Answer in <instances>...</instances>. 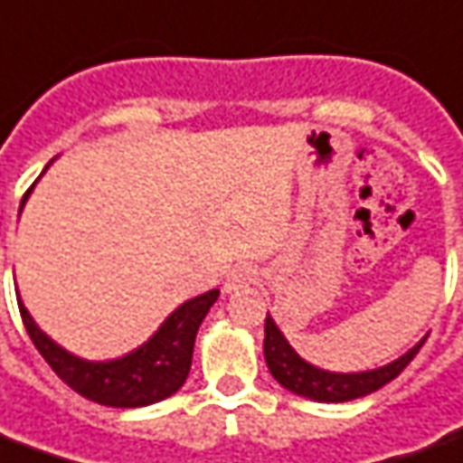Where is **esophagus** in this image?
Segmentation results:
<instances>
[{"mask_svg": "<svg viewBox=\"0 0 463 463\" xmlns=\"http://www.w3.org/2000/svg\"><path fill=\"white\" fill-rule=\"evenodd\" d=\"M257 282V269L250 267V264H239V267H232L226 272L224 279V292H234V289H241V287H250Z\"/></svg>", "mask_w": 463, "mask_h": 463, "instance_id": "esophagus-1", "label": "esophagus"}]
</instances>
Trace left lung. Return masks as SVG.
Returning <instances> with one entry per match:
<instances>
[{
  "instance_id": "left-lung-1",
  "label": "left lung",
  "mask_w": 463,
  "mask_h": 463,
  "mask_svg": "<svg viewBox=\"0 0 463 463\" xmlns=\"http://www.w3.org/2000/svg\"><path fill=\"white\" fill-rule=\"evenodd\" d=\"M429 335H423L416 345L411 347L408 353H403L401 358L388 363L383 368H375V371H360V373H333L323 371L317 365H312L305 358H299L298 350L287 343V337L282 330L277 327L269 312H267V320H264V360H267V368L274 375V381L298 393L302 398H310L317 403H345L353 398H363L383 388L385 383H391L401 371L406 368L411 360L416 358V353L420 345L426 343Z\"/></svg>"
}]
</instances>
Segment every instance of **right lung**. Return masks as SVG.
Here are the masks:
<instances>
[{
  "label": "right lung",
  "instance_id": "add662e5",
  "mask_svg": "<svg viewBox=\"0 0 463 463\" xmlns=\"http://www.w3.org/2000/svg\"><path fill=\"white\" fill-rule=\"evenodd\" d=\"M216 298L219 289H209L199 298L186 299L165 317L161 327L143 345L116 360L78 358L40 330V325L32 320L22 299L19 312L32 343L60 381H65L80 396L90 398L100 406L140 408L174 396L186 383L199 325Z\"/></svg>",
  "mask_w": 463,
  "mask_h": 463
}]
</instances>
